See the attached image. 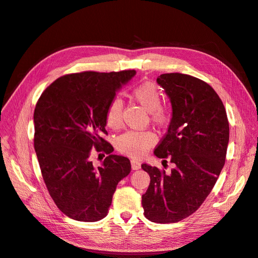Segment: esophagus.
Here are the masks:
<instances>
[{"instance_id": "esophagus-1", "label": "esophagus", "mask_w": 258, "mask_h": 258, "mask_svg": "<svg viewBox=\"0 0 258 258\" xmlns=\"http://www.w3.org/2000/svg\"><path fill=\"white\" fill-rule=\"evenodd\" d=\"M131 168H132V170H139L140 168H141V162L138 161V160L132 159L131 160Z\"/></svg>"}]
</instances>
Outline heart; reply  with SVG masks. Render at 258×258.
I'll return each instance as SVG.
<instances>
[{"label": "heart", "instance_id": "heart-1", "mask_svg": "<svg viewBox=\"0 0 258 258\" xmlns=\"http://www.w3.org/2000/svg\"><path fill=\"white\" fill-rule=\"evenodd\" d=\"M131 97L141 105L144 110L150 112L154 124L163 127L171 119L169 107L161 104L159 89L152 82H144L138 85L131 92ZM122 101L114 98L108 103L105 112V121L110 128H117L121 122ZM157 138L152 131H127L116 139L117 151L126 154L130 157L141 158L155 145Z\"/></svg>", "mask_w": 258, "mask_h": 258}]
</instances>
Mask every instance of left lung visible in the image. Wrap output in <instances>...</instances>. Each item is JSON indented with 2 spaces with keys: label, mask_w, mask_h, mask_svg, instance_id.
Returning a JSON list of instances; mask_svg holds the SVG:
<instances>
[{
  "label": "left lung",
  "mask_w": 258,
  "mask_h": 258,
  "mask_svg": "<svg viewBox=\"0 0 258 258\" xmlns=\"http://www.w3.org/2000/svg\"><path fill=\"white\" fill-rule=\"evenodd\" d=\"M157 83L170 98L172 118L154 154L174 168L167 173L143 163L151 183L142 206L147 220L169 224L196 212L212 190L225 163L229 122L221 98L206 82L167 73Z\"/></svg>",
  "instance_id": "8db88e82"
}]
</instances>
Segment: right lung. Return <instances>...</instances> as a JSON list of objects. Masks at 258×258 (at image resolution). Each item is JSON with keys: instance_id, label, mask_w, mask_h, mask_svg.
<instances>
[{"instance_id": "add662e5", "label": "right lung", "mask_w": 258, "mask_h": 258, "mask_svg": "<svg viewBox=\"0 0 258 258\" xmlns=\"http://www.w3.org/2000/svg\"><path fill=\"white\" fill-rule=\"evenodd\" d=\"M135 75V70L67 74L51 83L37 101L34 150L50 197L70 218L102 220L117 184L130 173V160L113 155L103 136L108 103ZM92 149L108 155L98 168L89 159Z\"/></svg>"}]
</instances>
